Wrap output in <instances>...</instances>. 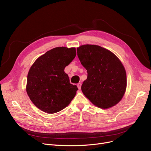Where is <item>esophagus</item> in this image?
<instances>
[{
    "instance_id": "esophagus-1",
    "label": "esophagus",
    "mask_w": 151,
    "mask_h": 151,
    "mask_svg": "<svg viewBox=\"0 0 151 151\" xmlns=\"http://www.w3.org/2000/svg\"><path fill=\"white\" fill-rule=\"evenodd\" d=\"M77 86H78V88L80 90L81 89V83H78L77 84Z\"/></svg>"
}]
</instances>
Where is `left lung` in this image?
Returning a JSON list of instances; mask_svg holds the SVG:
<instances>
[{"instance_id": "8db88e82", "label": "left lung", "mask_w": 151, "mask_h": 151, "mask_svg": "<svg viewBox=\"0 0 151 151\" xmlns=\"http://www.w3.org/2000/svg\"><path fill=\"white\" fill-rule=\"evenodd\" d=\"M77 55L88 72L81 90L95 106L108 109L119 103L127 88L125 69L112 52L96 45H83Z\"/></svg>"}]
</instances>
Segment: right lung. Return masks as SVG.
Wrapping results in <instances>:
<instances>
[{"instance_id": "1", "label": "right lung", "mask_w": 151, "mask_h": 151, "mask_svg": "<svg viewBox=\"0 0 151 151\" xmlns=\"http://www.w3.org/2000/svg\"><path fill=\"white\" fill-rule=\"evenodd\" d=\"M75 47H58L39 57L29 69L27 92L29 99L40 110L54 114L66 107L78 90L70 83L65 67L76 57Z\"/></svg>"}]
</instances>
